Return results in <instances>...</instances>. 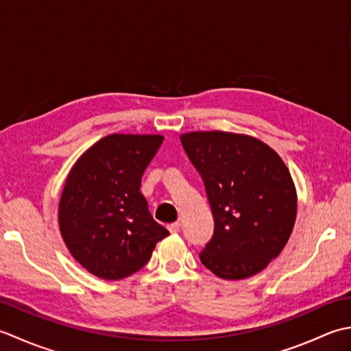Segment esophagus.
Segmentation results:
<instances>
[{
    "label": "esophagus",
    "instance_id": "34e87169",
    "mask_svg": "<svg viewBox=\"0 0 351 351\" xmlns=\"http://www.w3.org/2000/svg\"><path fill=\"white\" fill-rule=\"evenodd\" d=\"M180 223H173V224H169L168 226V230L171 232V233H178L180 232Z\"/></svg>",
    "mask_w": 351,
    "mask_h": 351
}]
</instances>
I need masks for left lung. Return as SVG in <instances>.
Masks as SVG:
<instances>
[{
    "mask_svg": "<svg viewBox=\"0 0 351 351\" xmlns=\"http://www.w3.org/2000/svg\"><path fill=\"white\" fill-rule=\"evenodd\" d=\"M180 141L203 178L215 221L199 261L226 280L261 273L282 253L295 224L297 192L289 169L253 136L191 132Z\"/></svg>",
    "mask_w": 351,
    "mask_h": 351,
    "instance_id": "1",
    "label": "left lung"
}]
</instances>
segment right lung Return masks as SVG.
<instances>
[{"mask_svg":"<svg viewBox=\"0 0 351 351\" xmlns=\"http://www.w3.org/2000/svg\"><path fill=\"white\" fill-rule=\"evenodd\" d=\"M160 134H109L71 168L59 203L62 238L90 274L119 280L139 271L169 232L141 194L142 174Z\"/></svg>","mask_w":351,"mask_h":351,"instance_id":"1","label":"right lung"}]
</instances>
